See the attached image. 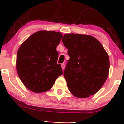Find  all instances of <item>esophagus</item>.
Segmentation results:
<instances>
[{"label": "esophagus", "instance_id": "34e87169", "mask_svg": "<svg viewBox=\"0 0 124 124\" xmlns=\"http://www.w3.org/2000/svg\"><path fill=\"white\" fill-rule=\"evenodd\" d=\"M65 64H63V63L61 64V68H62V70H63V69H65Z\"/></svg>", "mask_w": 124, "mask_h": 124}]
</instances>
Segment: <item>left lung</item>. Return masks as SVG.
<instances>
[{
  "mask_svg": "<svg viewBox=\"0 0 124 124\" xmlns=\"http://www.w3.org/2000/svg\"><path fill=\"white\" fill-rule=\"evenodd\" d=\"M62 42L70 57L63 73L69 91L78 98L94 95L108 76V55L92 35L66 34Z\"/></svg>",
  "mask_w": 124,
  "mask_h": 124,
  "instance_id": "8db88e82",
  "label": "left lung"
}]
</instances>
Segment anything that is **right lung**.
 <instances>
[{
	"instance_id": "right-lung-1",
	"label": "right lung",
	"mask_w": 124,
	"mask_h": 124,
	"mask_svg": "<svg viewBox=\"0 0 124 124\" xmlns=\"http://www.w3.org/2000/svg\"><path fill=\"white\" fill-rule=\"evenodd\" d=\"M62 36V33L55 31H38L18 48L17 72L22 83L31 92L40 93L48 91L62 75L61 65L57 64L56 51Z\"/></svg>"
}]
</instances>
